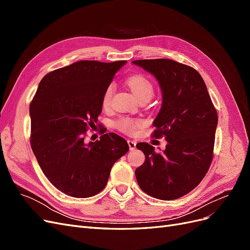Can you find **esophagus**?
<instances>
[{
  "label": "esophagus",
  "mask_w": 250,
  "mask_h": 250,
  "mask_svg": "<svg viewBox=\"0 0 250 250\" xmlns=\"http://www.w3.org/2000/svg\"><path fill=\"white\" fill-rule=\"evenodd\" d=\"M127 143H128V146H129V149H130V150H134L135 147H137V142L129 140Z\"/></svg>",
  "instance_id": "esophagus-1"
}]
</instances>
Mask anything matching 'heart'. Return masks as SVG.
Here are the masks:
<instances>
[{
    "label": "heart",
    "mask_w": 250,
    "mask_h": 250,
    "mask_svg": "<svg viewBox=\"0 0 250 250\" xmlns=\"http://www.w3.org/2000/svg\"><path fill=\"white\" fill-rule=\"evenodd\" d=\"M127 84L131 89V92L137 97L140 101L142 99H151L154 96V84L145 75L133 74L127 78ZM115 92V83H109L104 89L102 96V105L103 107H108L110 105L111 98ZM143 126L142 121H135L128 118H121L116 122V127L120 131L127 134H134L138 131L139 128Z\"/></svg>",
    "instance_id": "heart-1"
}]
</instances>
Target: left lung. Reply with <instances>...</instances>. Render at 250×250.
<instances>
[{"instance_id": "left-lung-1", "label": "left lung", "mask_w": 250, "mask_h": 250, "mask_svg": "<svg viewBox=\"0 0 250 250\" xmlns=\"http://www.w3.org/2000/svg\"><path fill=\"white\" fill-rule=\"evenodd\" d=\"M157 79L163 93L152 138L167 141L163 152L148 143L137 148L146 156L135 170L142 190L161 200L183 197L206 176L214 156L218 115L206 83L193 67L172 59L132 62Z\"/></svg>"}]
</instances>
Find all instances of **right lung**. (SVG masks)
<instances>
[{"mask_svg":"<svg viewBox=\"0 0 250 250\" xmlns=\"http://www.w3.org/2000/svg\"><path fill=\"white\" fill-rule=\"evenodd\" d=\"M125 60H81L48 73L30 103V144L41 169L62 193L87 198L107 184L111 167L129 150L116 133L85 143L102 111L104 89Z\"/></svg>","mask_w":250,"mask_h":250,"instance_id":"add662e5","label":"right lung"}]
</instances>
